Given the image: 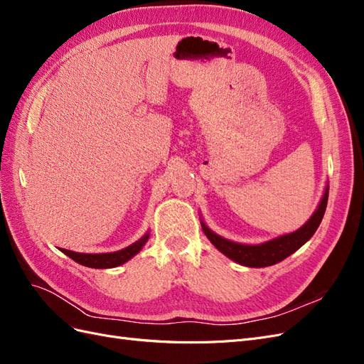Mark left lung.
Returning a JSON list of instances; mask_svg holds the SVG:
<instances>
[{
    "label": "left lung",
    "instance_id": "1",
    "mask_svg": "<svg viewBox=\"0 0 364 364\" xmlns=\"http://www.w3.org/2000/svg\"><path fill=\"white\" fill-rule=\"evenodd\" d=\"M328 191L329 188L325 190L321 205H318V208L316 209L313 217L308 220L301 229H297L293 234H287V235L270 240L267 243L255 245V246L234 243V241H229L226 238H222L220 235L214 234L211 229H208L206 225H202L203 232L220 252L225 253L228 258L237 261L238 264H243V266H247V267L273 266V264H277L290 257L293 252H296L313 237V234L317 230L318 225H321L325 214L326 203H328Z\"/></svg>",
    "mask_w": 364,
    "mask_h": 364
}]
</instances>
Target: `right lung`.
<instances>
[{"label": "right lung", "mask_w": 364, "mask_h": 364, "mask_svg": "<svg viewBox=\"0 0 364 364\" xmlns=\"http://www.w3.org/2000/svg\"><path fill=\"white\" fill-rule=\"evenodd\" d=\"M147 240H149V234H146L141 240H138L136 243L130 245L129 247L121 249L118 252H112V253H79V252H73L67 249H60V250L75 262L82 264V266L92 267V269H111V267L119 266V264H124L132 257H135L141 250V247L147 243Z\"/></svg>", "instance_id": "1"}]
</instances>
